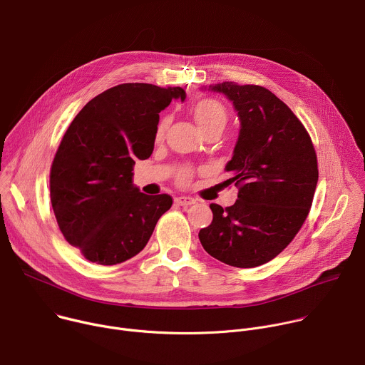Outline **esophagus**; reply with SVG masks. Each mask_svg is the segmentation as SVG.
Listing matches in <instances>:
<instances>
[{
  "label": "esophagus",
  "instance_id": "esophagus-1",
  "mask_svg": "<svg viewBox=\"0 0 365 365\" xmlns=\"http://www.w3.org/2000/svg\"><path fill=\"white\" fill-rule=\"evenodd\" d=\"M175 202L180 206H189V205L196 203V200L193 197H189V196H179V197L175 199Z\"/></svg>",
  "mask_w": 365,
  "mask_h": 365
}]
</instances>
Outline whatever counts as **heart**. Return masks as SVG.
I'll use <instances>...</instances> for the list:
<instances>
[{"instance_id":"b5f03b06","label":"heart","mask_w":365,"mask_h":365,"mask_svg":"<svg viewBox=\"0 0 365 365\" xmlns=\"http://www.w3.org/2000/svg\"><path fill=\"white\" fill-rule=\"evenodd\" d=\"M193 117L197 126L203 133L215 129L223 130L227 123V110L226 107L216 98H202L193 107ZM169 126V118H163L156 130V136L162 138ZM192 179V170L183 169L179 175V180L182 183H187Z\"/></svg>"}]
</instances>
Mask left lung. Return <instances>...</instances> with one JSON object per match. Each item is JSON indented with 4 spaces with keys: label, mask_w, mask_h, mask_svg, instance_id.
Masks as SVG:
<instances>
[{
    "label": "left lung",
    "mask_w": 365,
    "mask_h": 365,
    "mask_svg": "<svg viewBox=\"0 0 365 365\" xmlns=\"http://www.w3.org/2000/svg\"><path fill=\"white\" fill-rule=\"evenodd\" d=\"M240 120L225 170L239 192L232 206L210 203L213 220L200 229L203 250L236 268H255L279 255L304 225L318 182L312 140L292 110L262 86L223 81Z\"/></svg>",
    "instance_id": "left-lung-1"
}]
</instances>
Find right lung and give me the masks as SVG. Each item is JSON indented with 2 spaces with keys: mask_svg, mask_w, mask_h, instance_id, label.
Instances as JSON below:
<instances>
[{
  "mask_svg": "<svg viewBox=\"0 0 365 365\" xmlns=\"http://www.w3.org/2000/svg\"><path fill=\"white\" fill-rule=\"evenodd\" d=\"M182 87L114 86L74 117L50 170V199L58 227L90 262L117 265L149 242L172 196H149L133 185L135 160L150 158L159 113Z\"/></svg>",
  "mask_w": 365,
  "mask_h": 365,
  "instance_id": "add662e5",
  "label": "right lung"
}]
</instances>
